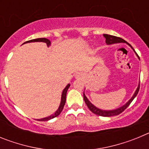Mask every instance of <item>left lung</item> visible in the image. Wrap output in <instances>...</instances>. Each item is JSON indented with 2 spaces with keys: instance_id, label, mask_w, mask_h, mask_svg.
Here are the masks:
<instances>
[{
  "instance_id": "obj_1",
  "label": "left lung",
  "mask_w": 149,
  "mask_h": 149,
  "mask_svg": "<svg viewBox=\"0 0 149 149\" xmlns=\"http://www.w3.org/2000/svg\"><path fill=\"white\" fill-rule=\"evenodd\" d=\"M103 36H104V37L106 39V42L107 45L114 44V43H119V42H126L127 45H128L131 46V48H132V49L134 51V49L133 48L132 46H131L130 44H128V43H127L126 41H125L123 39H122V38L117 37V36H115L108 35V34H104ZM135 53H136V52H135ZM138 57H139V56H138ZM139 86H138L137 89H136V92H135L134 95H133L132 98L129 100V101H127L125 104L124 105V106L121 107H119V108L116 109V110H100V109L97 108L96 107H95L94 105H93V104L91 103L90 101L87 99V98H86V95H85V94H84V101H85V103H86V105H87L88 108H89L91 111L93 112V113L96 114V115H98V116H105V117L114 116L119 115L120 113H122V112H123L124 110L127 108V107L130 105V104L132 102L133 100L134 99V98L136 97V95L138 94V92H139Z\"/></svg>"
}]
</instances>
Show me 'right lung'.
<instances>
[{
    "label": "right lung",
    "instance_id": "add662e5",
    "mask_svg": "<svg viewBox=\"0 0 149 149\" xmlns=\"http://www.w3.org/2000/svg\"><path fill=\"white\" fill-rule=\"evenodd\" d=\"M33 42H45L46 45H47L48 46H49L50 45H51V42H50V40H48V39H46V38H38V39H31V40L27 41V42H25L24 43ZM69 86H70V84H68V85L66 86V87L63 89V93H62L61 102H60V107H59L58 110L55 112L54 114L50 116H48V117H46V118H43V119H37V120L48 121V120H50V119H54V118H55V117H56V116H58L60 115V113H61L62 110H63V107H64V105H65V98H66L67 90H68V89L69 88Z\"/></svg>",
    "mask_w": 149,
    "mask_h": 149
}]
</instances>
